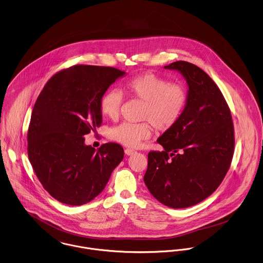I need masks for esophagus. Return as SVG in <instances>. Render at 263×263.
Here are the masks:
<instances>
[{"label":"esophagus","instance_id":"1","mask_svg":"<svg viewBox=\"0 0 263 263\" xmlns=\"http://www.w3.org/2000/svg\"><path fill=\"white\" fill-rule=\"evenodd\" d=\"M135 154H136V152L133 151V149H129V148L125 149V155H127V156H133Z\"/></svg>","mask_w":263,"mask_h":263}]
</instances>
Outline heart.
I'll return each instance as SVG.
<instances>
[{
	"instance_id": "heart-1",
	"label": "heart",
	"mask_w": 263,
	"mask_h": 263,
	"mask_svg": "<svg viewBox=\"0 0 263 263\" xmlns=\"http://www.w3.org/2000/svg\"><path fill=\"white\" fill-rule=\"evenodd\" d=\"M125 91L145 102L142 111L144 123L123 122L108 130V138L128 147H137L152 135V125L159 131L174 127L180 120L187 104V90L180 83H170L154 73L138 75L124 84ZM123 93L119 89H108L102 96L100 107L110 120H116L123 104Z\"/></svg>"
}]
</instances>
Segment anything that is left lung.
I'll return each mask as SVG.
<instances>
[{"instance_id":"1","label":"left lung","mask_w":263,"mask_h":263,"mask_svg":"<svg viewBox=\"0 0 263 263\" xmlns=\"http://www.w3.org/2000/svg\"><path fill=\"white\" fill-rule=\"evenodd\" d=\"M164 69L186 80L187 104L158 142L163 152H151L144 183L152 195L172 209L195 205L223 180L234 153L232 116L220 90L199 67L177 61Z\"/></svg>"}]
</instances>
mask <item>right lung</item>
Masks as SVG:
<instances>
[{
    "label": "right lung",
    "instance_id": "1",
    "mask_svg": "<svg viewBox=\"0 0 263 263\" xmlns=\"http://www.w3.org/2000/svg\"><path fill=\"white\" fill-rule=\"evenodd\" d=\"M126 72L77 65L48 81L32 109L27 141L29 161L44 188L58 201L82 205L104 189L124 158L120 144L96 149L84 136L103 122L102 96Z\"/></svg>",
    "mask_w": 263,
    "mask_h": 263
}]
</instances>
